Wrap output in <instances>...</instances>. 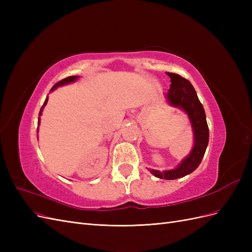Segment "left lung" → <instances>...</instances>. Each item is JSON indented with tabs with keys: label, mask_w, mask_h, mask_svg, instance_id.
<instances>
[{
	"label": "left lung",
	"mask_w": 252,
	"mask_h": 252,
	"mask_svg": "<svg viewBox=\"0 0 252 252\" xmlns=\"http://www.w3.org/2000/svg\"><path fill=\"white\" fill-rule=\"evenodd\" d=\"M167 75L171 79V86L166 96L170 104L188 113L194 132V146L190 155L175 169L163 172L154 169L149 171L159 179L175 180L191 173L199 167L209 142V129L204 107L191 83L177 73L167 72Z\"/></svg>",
	"instance_id": "obj_1"
}]
</instances>
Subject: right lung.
Instances as JSON below:
<instances>
[{"mask_svg": "<svg viewBox=\"0 0 252 252\" xmlns=\"http://www.w3.org/2000/svg\"><path fill=\"white\" fill-rule=\"evenodd\" d=\"M78 79V77L77 75H72V77H68V78H66V79H63V80H61L60 82H58L56 85H53V87L50 89V91H52V90H55L57 87H59V86H62V85H64V84H68V83H71V82H73V81H75ZM47 101H48V96L46 97V100H45V102H44V104H43V106L41 107V110H40V113H39V116H41L42 114V110H43V108H44V106L47 104ZM39 124H40V119H39Z\"/></svg>", "mask_w": 252, "mask_h": 252, "instance_id": "add662e5", "label": "right lung"}]
</instances>
